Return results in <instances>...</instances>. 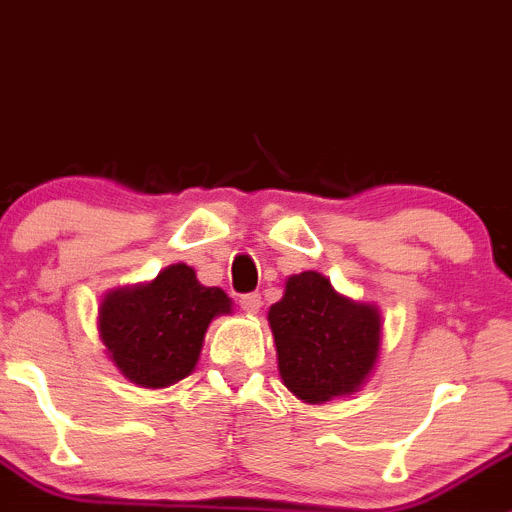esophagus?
Returning <instances> with one entry per match:
<instances>
[{"mask_svg":"<svg viewBox=\"0 0 512 512\" xmlns=\"http://www.w3.org/2000/svg\"><path fill=\"white\" fill-rule=\"evenodd\" d=\"M240 305H242V310L247 312V315H257V312H260V307H262V297L257 295V292H247V295L240 297Z\"/></svg>","mask_w":512,"mask_h":512,"instance_id":"obj_1","label":"esophagus"}]
</instances>
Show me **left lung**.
<instances>
[{
	"instance_id": "left-lung-1",
	"label": "left lung",
	"mask_w": 512,
	"mask_h": 512,
	"mask_svg": "<svg viewBox=\"0 0 512 512\" xmlns=\"http://www.w3.org/2000/svg\"><path fill=\"white\" fill-rule=\"evenodd\" d=\"M267 320L285 388L310 405L357 393L380 355L377 307L340 295L320 272L287 277Z\"/></svg>"
}]
</instances>
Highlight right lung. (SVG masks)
<instances>
[{"label":"right lung","mask_w":512,"mask_h":512,"mask_svg":"<svg viewBox=\"0 0 512 512\" xmlns=\"http://www.w3.org/2000/svg\"><path fill=\"white\" fill-rule=\"evenodd\" d=\"M232 300L205 287L185 262L165 267L145 285L109 290L99 305V337L117 370L142 388H167L190 375L217 315Z\"/></svg>","instance_id":"obj_1"}]
</instances>
